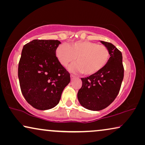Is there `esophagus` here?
<instances>
[{
    "instance_id": "34e87169",
    "label": "esophagus",
    "mask_w": 145,
    "mask_h": 145,
    "mask_svg": "<svg viewBox=\"0 0 145 145\" xmlns=\"http://www.w3.org/2000/svg\"><path fill=\"white\" fill-rule=\"evenodd\" d=\"M74 77H75V76H74V75H73V74H71V80H72V79H73V78H74Z\"/></svg>"
}]
</instances>
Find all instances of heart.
I'll use <instances>...</instances> for the list:
<instances>
[{
	"instance_id": "b5f03b06",
	"label": "heart",
	"mask_w": 145,
	"mask_h": 145,
	"mask_svg": "<svg viewBox=\"0 0 145 145\" xmlns=\"http://www.w3.org/2000/svg\"><path fill=\"white\" fill-rule=\"evenodd\" d=\"M55 55L59 63L67 67L76 60L77 63L69 69L72 72H82L86 76L96 74L106 66L110 52L104 45L89 41H77L69 45H59Z\"/></svg>"
}]
</instances>
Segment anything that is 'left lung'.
Wrapping results in <instances>:
<instances>
[{"label":"left lung","instance_id":"8db88e82","mask_svg":"<svg viewBox=\"0 0 145 145\" xmlns=\"http://www.w3.org/2000/svg\"><path fill=\"white\" fill-rule=\"evenodd\" d=\"M101 42L110 50L109 62L97 74L81 78L82 85L77 94L80 104L93 111L102 110L114 102L124 76L121 52L112 43Z\"/></svg>","mask_w":145,"mask_h":145}]
</instances>
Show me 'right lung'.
I'll list each match as a JSON object with an SVG mask.
<instances>
[{
    "mask_svg": "<svg viewBox=\"0 0 145 145\" xmlns=\"http://www.w3.org/2000/svg\"><path fill=\"white\" fill-rule=\"evenodd\" d=\"M59 40L34 39L24 46L18 64L20 86L33 108L49 110L59 104L70 73L59 63L55 51Z\"/></svg>",
    "mask_w": 145,
    "mask_h": 145,
    "instance_id": "obj_1",
    "label": "right lung"
}]
</instances>
